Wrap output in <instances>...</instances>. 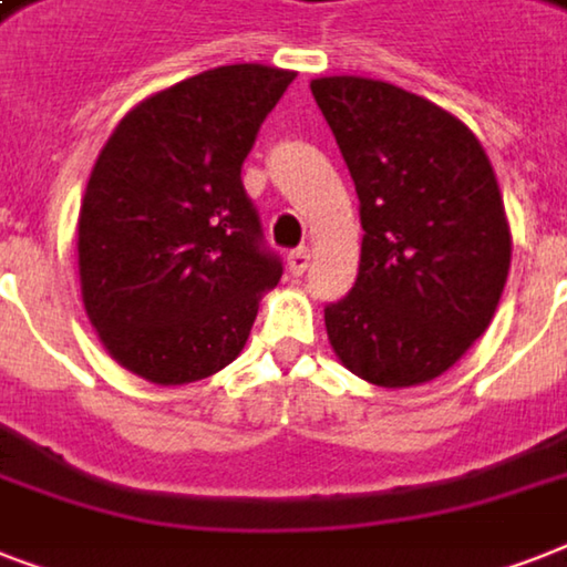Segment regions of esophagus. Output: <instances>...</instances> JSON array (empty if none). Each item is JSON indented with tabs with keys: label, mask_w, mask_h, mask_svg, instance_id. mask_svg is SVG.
Segmentation results:
<instances>
[{
	"label": "esophagus",
	"mask_w": 567,
	"mask_h": 567,
	"mask_svg": "<svg viewBox=\"0 0 567 567\" xmlns=\"http://www.w3.org/2000/svg\"><path fill=\"white\" fill-rule=\"evenodd\" d=\"M309 265H311V249L300 247V249H293L291 256H288V267H291L293 276L306 274V270H309Z\"/></svg>",
	"instance_id": "34e87169"
}]
</instances>
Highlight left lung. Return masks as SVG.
<instances>
[{
    "label": "left lung",
    "instance_id": "left-lung-1",
    "mask_svg": "<svg viewBox=\"0 0 567 567\" xmlns=\"http://www.w3.org/2000/svg\"><path fill=\"white\" fill-rule=\"evenodd\" d=\"M355 182L362 261L323 311L347 371L412 388L450 371L492 323L509 276L501 185L471 128L417 93L362 75L311 79Z\"/></svg>",
    "mask_w": 567,
    "mask_h": 567
}]
</instances>
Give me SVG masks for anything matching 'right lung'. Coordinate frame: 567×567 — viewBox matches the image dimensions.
<instances>
[{
	"instance_id": "right-lung-1",
	"label": "right lung",
	"mask_w": 567,
	"mask_h": 567,
	"mask_svg": "<svg viewBox=\"0 0 567 567\" xmlns=\"http://www.w3.org/2000/svg\"><path fill=\"white\" fill-rule=\"evenodd\" d=\"M293 70L229 64L146 96L111 132L79 208L82 302L117 364L188 385L240 355L282 261L240 164Z\"/></svg>"
}]
</instances>
